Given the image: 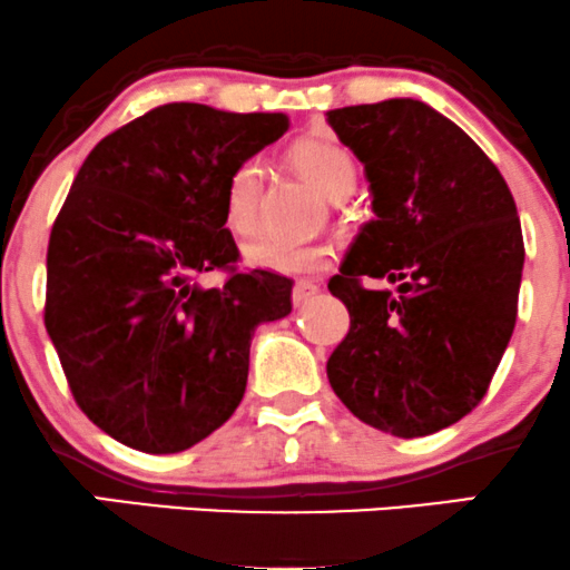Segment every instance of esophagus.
I'll return each instance as SVG.
<instances>
[{
	"label": "esophagus",
	"instance_id": "esophagus-1",
	"mask_svg": "<svg viewBox=\"0 0 570 570\" xmlns=\"http://www.w3.org/2000/svg\"><path fill=\"white\" fill-rule=\"evenodd\" d=\"M316 294H318V286L313 284V281H297L292 289V303L299 307V305H305L311 297H316Z\"/></svg>",
	"mask_w": 570,
	"mask_h": 570
}]
</instances>
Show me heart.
Wrapping results in <instances>:
<instances>
[{
  "label": "heart",
  "mask_w": 570,
  "mask_h": 570,
  "mask_svg": "<svg viewBox=\"0 0 570 570\" xmlns=\"http://www.w3.org/2000/svg\"><path fill=\"white\" fill-rule=\"evenodd\" d=\"M292 163L299 174L307 176L330 198H337L345 189H353L356 166L343 147L330 141H299L292 147ZM265 187L263 158H244L235 163L222 189V214L227 230L235 235H252L259 225V200ZM335 257V246L324 238H281L265 235L244 248L246 265L276 276H307L324 271Z\"/></svg>",
  "instance_id": "obj_1"
}]
</instances>
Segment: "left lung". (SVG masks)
Returning a JSON list of instances; mask_svg holds the SVG:
<instances>
[{
	"instance_id": "8db88e82",
	"label": "left lung",
	"mask_w": 570,
	"mask_h": 570,
	"mask_svg": "<svg viewBox=\"0 0 570 570\" xmlns=\"http://www.w3.org/2000/svg\"><path fill=\"white\" fill-rule=\"evenodd\" d=\"M326 122L362 160L375 212L330 281L351 330L326 377L358 421L402 440L434 434L480 404L514 332L525 263L514 198L488 155L415 98L330 109Z\"/></svg>"
}]
</instances>
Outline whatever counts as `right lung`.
Returning <instances> with one entry per match:
<instances>
[{
	"instance_id": "right-lung-1",
	"label": "right lung",
	"mask_w": 570,
	"mask_h": 570,
	"mask_svg": "<svg viewBox=\"0 0 570 570\" xmlns=\"http://www.w3.org/2000/svg\"><path fill=\"white\" fill-rule=\"evenodd\" d=\"M289 117L166 104L101 139L75 176L48 246L45 326L77 404L141 453H181L233 415L259 324L292 313V281L198 273L238 248L222 214L235 163Z\"/></svg>"
}]
</instances>
